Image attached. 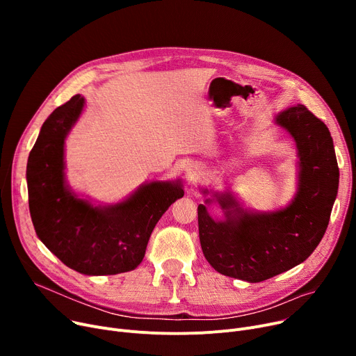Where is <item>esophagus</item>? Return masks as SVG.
<instances>
[{
	"label": "esophagus",
	"instance_id": "34e87169",
	"mask_svg": "<svg viewBox=\"0 0 356 356\" xmlns=\"http://www.w3.org/2000/svg\"><path fill=\"white\" fill-rule=\"evenodd\" d=\"M200 176H202V170H200V167L196 165V164L189 165L188 170H186V177H188L189 181H195V180H197Z\"/></svg>",
	"mask_w": 356,
	"mask_h": 356
}]
</instances>
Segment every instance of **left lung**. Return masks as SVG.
<instances>
[{
  "label": "left lung",
  "mask_w": 356,
  "mask_h": 356,
  "mask_svg": "<svg viewBox=\"0 0 356 356\" xmlns=\"http://www.w3.org/2000/svg\"><path fill=\"white\" fill-rule=\"evenodd\" d=\"M274 121L293 137L300 160L291 203L255 213L242 209L231 192L213 193L225 212L223 220L213 219L204 204L197 207L204 258L218 273L250 283L264 282L310 257L326 232L339 186V167L325 122L305 105L282 111Z\"/></svg>",
  "instance_id": "obj_1"
}]
</instances>
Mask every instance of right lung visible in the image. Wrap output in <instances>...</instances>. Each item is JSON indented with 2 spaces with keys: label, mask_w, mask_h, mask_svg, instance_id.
Returning <instances> with one entry per match:
<instances>
[{
  "label": "right lung",
  "mask_w": 356,
  "mask_h": 356,
  "mask_svg": "<svg viewBox=\"0 0 356 356\" xmlns=\"http://www.w3.org/2000/svg\"><path fill=\"white\" fill-rule=\"evenodd\" d=\"M74 95L42 125L27 161L29 208L37 236L65 266L86 275L127 273L143 261L156 223L184 195L179 180L152 181L128 199L93 207L65 180V138L82 114Z\"/></svg>",
  "instance_id": "right-lung-1"
}]
</instances>
